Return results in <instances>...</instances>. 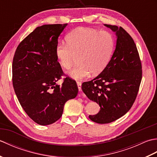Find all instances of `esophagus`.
<instances>
[{
	"label": "esophagus",
	"mask_w": 157,
	"mask_h": 157,
	"mask_svg": "<svg viewBox=\"0 0 157 157\" xmlns=\"http://www.w3.org/2000/svg\"><path fill=\"white\" fill-rule=\"evenodd\" d=\"M77 85H78V90L81 91L82 90V83L78 82H77Z\"/></svg>",
	"instance_id": "1"
}]
</instances>
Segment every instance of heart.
<instances>
[{
	"instance_id": "obj_1",
	"label": "heart",
	"mask_w": 157,
	"mask_h": 157,
	"mask_svg": "<svg viewBox=\"0 0 157 157\" xmlns=\"http://www.w3.org/2000/svg\"><path fill=\"white\" fill-rule=\"evenodd\" d=\"M67 45L59 44L55 55L63 69H69L77 58L78 66L69 72L74 79H83L90 73L97 75L105 69L111 59L115 39L107 31L78 28L66 36Z\"/></svg>"
}]
</instances>
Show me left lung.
Instances as JSON below:
<instances>
[{"mask_svg":"<svg viewBox=\"0 0 157 157\" xmlns=\"http://www.w3.org/2000/svg\"><path fill=\"white\" fill-rule=\"evenodd\" d=\"M115 33L114 53L105 69L82 89L101 110L89 115L92 121L105 124L124 115L134 104L142 80V65L134 40L124 29L104 24Z\"/></svg>","mask_w":157,"mask_h":157,"instance_id":"8db88e82","label":"left lung"}]
</instances>
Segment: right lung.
Wrapping results in <instances>:
<instances>
[{"label": "right lung", "mask_w": 157, "mask_h": 157, "mask_svg": "<svg viewBox=\"0 0 157 157\" xmlns=\"http://www.w3.org/2000/svg\"><path fill=\"white\" fill-rule=\"evenodd\" d=\"M65 24L36 28L16 49L12 65L13 85L20 105L33 121L41 125L61 118L65 102L76 97L78 88L69 78L56 84L63 74L55 55L58 38Z\"/></svg>", "instance_id": "right-lung-1"}]
</instances>
